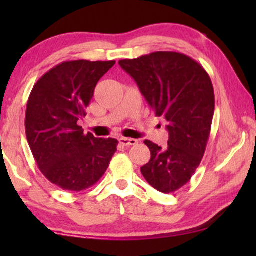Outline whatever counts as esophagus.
Here are the masks:
<instances>
[{
    "mask_svg": "<svg viewBox=\"0 0 256 256\" xmlns=\"http://www.w3.org/2000/svg\"><path fill=\"white\" fill-rule=\"evenodd\" d=\"M118 142L121 143L122 146H136L138 143V140L135 138H118Z\"/></svg>",
    "mask_w": 256,
    "mask_h": 256,
    "instance_id": "1",
    "label": "esophagus"
}]
</instances>
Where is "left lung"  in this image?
Masks as SVG:
<instances>
[{
	"instance_id": "left-lung-1",
	"label": "left lung",
	"mask_w": 256,
	"mask_h": 256,
	"mask_svg": "<svg viewBox=\"0 0 256 256\" xmlns=\"http://www.w3.org/2000/svg\"><path fill=\"white\" fill-rule=\"evenodd\" d=\"M118 64L138 84L156 116L168 121L166 148L146 140L152 158L141 168L157 191L188 183L205 154L214 114V90L204 68L183 54L157 51Z\"/></svg>"
}]
</instances>
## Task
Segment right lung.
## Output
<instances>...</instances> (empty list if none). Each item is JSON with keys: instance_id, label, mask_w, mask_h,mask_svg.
Here are the masks:
<instances>
[{"instance_id": "add662e5", "label": "right lung", "mask_w": 256, "mask_h": 256, "mask_svg": "<svg viewBox=\"0 0 256 256\" xmlns=\"http://www.w3.org/2000/svg\"><path fill=\"white\" fill-rule=\"evenodd\" d=\"M115 62H64L34 84L26 112L28 143L42 174L62 190L82 191L106 172L118 140L84 134L96 84Z\"/></svg>"}]
</instances>
